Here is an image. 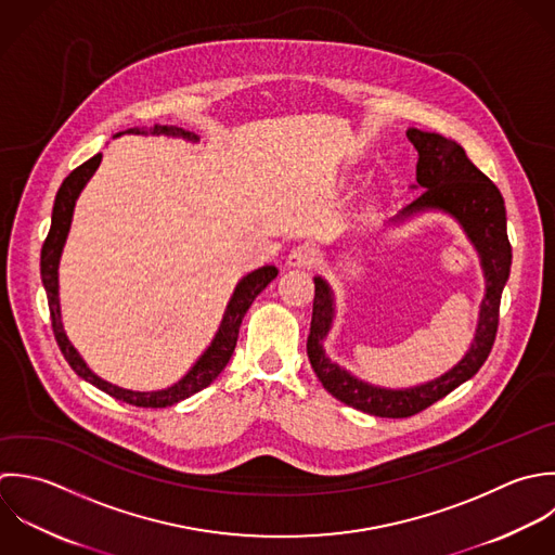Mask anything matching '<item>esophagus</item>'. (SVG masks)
Returning a JSON list of instances; mask_svg holds the SVG:
<instances>
[{"label": "esophagus", "instance_id": "1", "mask_svg": "<svg viewBox=\"0 0 555 555\" xmlns=\"http://www.w3.org/2000/svg\"><path fill=\"white\" fill-rule=\"evenodd\" d=\"M318 259H320V250L313 244H302V246H296L287 255V266L289 268H311L318 263Z\"/></svg>", "mask_w": 555, "mask_h": 555}]
</instances>
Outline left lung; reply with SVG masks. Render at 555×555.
<instances>
[{"label":"left lung","instance_id":"8db88e82","mask_svg":"<svg viewBox=\"0 0 555 555\" xmlns=\"http://www.w3.org/2000/svg\"><path fill=\"white\" fill-rule=\"evenodd\" d=\"M406 138L420 155L417 185L413 188L424 192L391 218V222H402L424 211H443L461 224L480 257L487 283L474 341L450 372L430 383L409 389H387L365 383L331 361L324 350V339L328 337L335 320V296L328 281L322 276L313 279L315 298L311 333L307 339L311 367L331 396L357 411L393 420L417 415L478 374L495 344L502 292L513 263V248L506 231V207L498 185L474 166L459 142L415 127L406 131Z\"/></svg>","mask_w":555,"mask_h":555}]
</instances>
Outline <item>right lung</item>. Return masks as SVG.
<instances>
[{
	"label": "right lung",
	"mask_w": 555,
	"mask_h": 555,
	"mask_svg": "<svg viewBox=\"0 0 555 555\" xmlns=\"http://www.w3.org/2000/svg\"><path fill=\"white\" fill-rule=\"evenodd\" d=\"M125 133H146L144 129H127ZM153 135H172V138H183L190 142H198V135L192 131H185L181 127H166V125H155L151 129ZM120 135V133H116ZM101 164V153H96L94 157H90L88 162H83L81 166H77L60 185L55 201H53V211H51V229L47 233V240L42 244L40 250V279L47 292V302H49V313H51V326H53V335L55 341L64 354V359L68 361V365L73 367V372L83 378L86 383L94 385L96 389L105 391L107 396L133 404V406H144V409H166L172 406L194 393H198L201 389L209 387L218 374L227 367L235 344H237V335H240V326L242 320L246 315V311L250 309L253 300L268 287V283H272V279H276L279 270L274 266H263L259 270L248 272L233 289V296L224 309L222 322L211 339V344L207 346V350L196 359V363L188 370V374L177 380L175 385L159 389V391H131V389H122L116 387L103 378H99L88 365L86 361L79 357V352L73 348V344L68 341L64 326H62V315H60V285H57V266H60V257H62V248L70 229V220H73V209H75V201L81 194L83 185L90 181V177L94 175V170Z\"/></svg>",
	"instance_id": "add662e5"
}]
</instances>
